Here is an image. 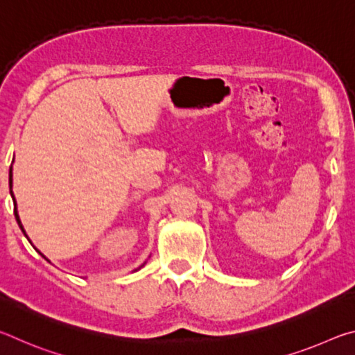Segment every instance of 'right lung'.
I'll return each mask as SVG.
<instances>
[{"label": "right lung", "mask_w": 355, "mask_h": 355, "mask_svg": "<svg viewBox=\"0 0 355 355\" xmlns=\"http://www.w3.org/2000/svg\"><path fill=\"white\" fill-rule=\"evenodd\" d=\"M9 188H10V196H12V199H14V214H15V219H17V222H19V225H20V228H21V232L25 233V228H23V225H21V220H20V216H19V211H17V202H15V197H14V192H12V166H10V169H9ZM25 236H26V233H25ZM28 238V236H26ZM42 255V254H40ZM44 257V255H42Z\"/></svg>", "instance_id": "right-lung-1"}]
</instances>
